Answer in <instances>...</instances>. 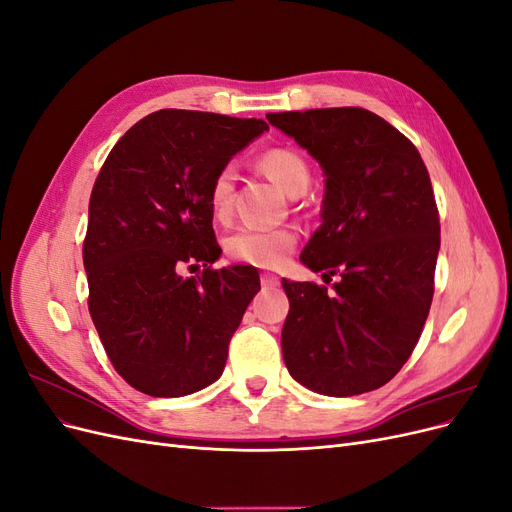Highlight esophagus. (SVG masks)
<instances>
[{"label":"esophagus","instance_id":"1","mask_svg":"<svg viewBox=\"0 0 512 512\" xmlns=\"http://www.w3.org/2000/svg\"><path fill=\"white\" fill-rule=\"evenodd\" d=\"M277 284H280V277L273 275V273H262V286H265V288H275Z\"/></svg>","mask_w":512,"mask_h":512}]
</instances>
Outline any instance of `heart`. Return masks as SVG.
I'll list each match as a JSON object with an SVG mask.
<instances>
[{"mask_svg": "<svg viewBox=\"0 0 512 512\" xmlns=\"http://www.w3.org/2000/svg\"><path fill=\"white\" fill-rule=\"evenodd\" d=\"M258 168L265 173L277 188L290 198L305 194L309 179V166L292 149H269L258 158ZM235 168L230 164L220 168L211 181L209 203L218 218H226L232 209V196H235ZM297 243L294 232L288 228H239L226 239V252L243 265L273 269L280 267Z\"/></svg>", "mask_w": 512, "mask_h": 512, "instance_id": "heart-1", "label": "heart"}]
</instances>
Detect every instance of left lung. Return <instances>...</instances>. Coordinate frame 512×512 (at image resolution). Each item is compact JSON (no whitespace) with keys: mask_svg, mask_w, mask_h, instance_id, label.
Segmentation results:
<instances>
[{"mask_svg":"<svg viewBox=\"0 0 512 512\" xmlns=\"http://www.w3.org/2000/svg\"><path fill=\"white\" fill-rule=\"evenodd\" d=\"M324 173L320 228L301 252L327 286L282 280V352L305 389L352 397L404 367L433 299L440 218L421 153L365 108L269 113Z\"/></svg>","mask_w":512,"mask_h":512,"instance_id":"obj_1","label":"left lung"}]
</instances>
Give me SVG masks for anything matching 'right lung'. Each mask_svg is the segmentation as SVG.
I'll return each mask as SVG.
<instances>
[{
    "label": "right lung",
    "instance_id": "right-lung-1",
    "mask_svg": "<svg viewBox=\"0 0 512 512\" xmlns=\"http://www.w3.org/2000/svg\"><path fill=\"white\" fill-rule=\"evenodd\" d=\"M262 119L151 113L123 134L89 198L83 265L89 314L117 374L151 397H183L222 376L230 337L260 290L254 267L211 269V181L267 132ZM203 264V276L183 268Z\"/></svg>",
    "mask_w": 512,
    "mask_h": 512
}]
</instances>
